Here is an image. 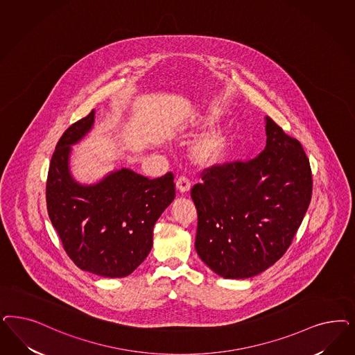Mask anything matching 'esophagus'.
I'll use <instances>...</instances> for the list:
<instances>
[{
    "label": "esophagus",
    "mask_w": 355,
    "mask_h": 355,
    "mask_svg": "<svg viewBox=\"0 0 355 355\" xmlns=\"http://www.w3.org/2000/svg\"><path fill=\"white\" fill-rule=\"evenodd\" d=\"M176 187L183 193L188 192L191 189V180H189V178L187 175H180L178 178V180H176Z\"/></svg>",
    "instance_id": "34e87169"
}]
</instances>
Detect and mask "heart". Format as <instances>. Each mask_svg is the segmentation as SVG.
<instances>
[{"label": "heart", "instance_id": "heart-1", "mask_svg": "<svg viewBox=\"0 0 355 355\" xmlns=\"http://www.w3.org/2000/svg\"><path fill=\"white\" fill-rule=\"evenodd\" d=\"M222 145V138L218 135H210L206 137L201 138L196 146V151L201 158H209L218 153Z\"/></svg>", "mask_w": 355, "mask_h": 355}]
</instances>
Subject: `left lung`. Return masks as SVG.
<instances>
[{
	"label": "left lung",
	"instance_id": "obj_1",
	"mask_svg": "<svg viewBox=\"0 0 355 355\" xmlns=\"http://www.w3.org/2000/svg\"><path fill=\"white\" fill-rule=\"evenodd\" d=\"M266 146L253 159L213 164L191 189L196 251L225 278H250L291 245L312 196L306 151L269 116Z\"/></svg>",
	"mask_w": 355,
	"mask_h": 355
}]
</instances>
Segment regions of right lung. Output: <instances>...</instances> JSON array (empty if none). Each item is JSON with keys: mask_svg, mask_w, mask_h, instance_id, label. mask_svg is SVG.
Listing matches in <instances>:
<instances>
[{"mask_svg": "<svg viewBox=\"0 0 355 355\" xmlns=\"http://www.w3.org/2000/svg\"><path fill=\"white\" fill-rule=\"evenodd\" d=\"M94 123V110L71 124L52 155L46 197L48 216L71 261L94 275H130L153 247V229L175 198L173 173L148 179L128 168L95 185H80L69 172L70 146Z\"/></svg>", "mask_w": 355, "mask_h": 355, "instance_id": "1", "label": "right lung"}]
</instances>
